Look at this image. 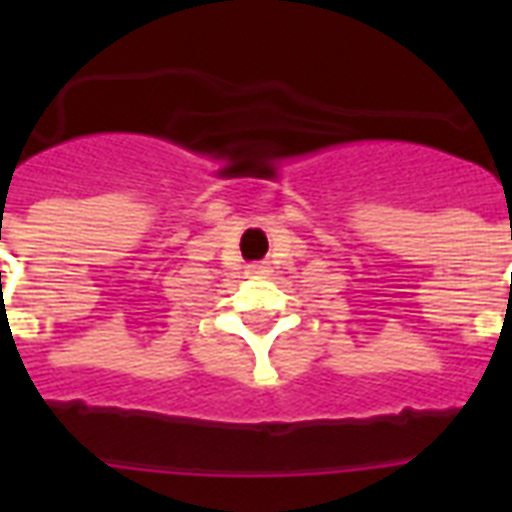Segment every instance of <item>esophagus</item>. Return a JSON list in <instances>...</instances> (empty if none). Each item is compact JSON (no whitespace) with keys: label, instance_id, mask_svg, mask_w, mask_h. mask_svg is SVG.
Here are the masks:
<instances>
[{"label":"esophagus","instance_id":"34e87169","mask_svg":"<svg viewBox=\"0 0 512 512\" xmlns=\"http://www.w3.org/2000/svg\"><path fill=\"white\" fill-rule=\"evenodd\" d=\"M268 268L265 265H249V276H255V279H263Z\"/></svg>","mask_w":512,"mask_h":512}]
</instances>
